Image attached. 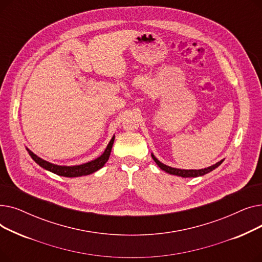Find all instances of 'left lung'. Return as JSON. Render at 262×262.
Wrapping results in <instances>:
<instances>
[{
	"label": "left lung",
	"mask_w": 262,
	"mask_h": 262,
	"mask_svg": "<svg viewBox=\"0 0 262 262\" xmlns=\"http://www.w3.org/2000/svg\"><path fill=\"white\" fill-rule=\"evenodd\" d=\"M152 158L154 159V161L157 163V166L163 170L164 172H167L169 174L172 175H177V176H182V177H199V176H203L205 174H207L209 172H211L212 170H214L215 168H217L220 164H221L224 159L220 160L219 162H216L213 166H210L208 168H205V169H201V170H182V169H176V168H172L167 166V164H163L162 162H160L153 154H152Z\"/></svg>",
	"instance_id": "8db88e82"
}]
</instances>
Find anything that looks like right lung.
Here are the masks:
<instances>
[{
	"mask_svg": "<svg viewBox=\"0 0 262 262\" xmlns=\"http://www.w3.org/2000/svg\"><path fill=\"white\" fill-rule=\"evenodd\" d=\"M115 141V136L112 138V140L109 141L106 149L104 150V153L94 160H91L89 162L78 164V166H57V164L51 163L49 161L43 160L42 158L38 157L36 154H34L31 149L26 147V150L29 152L30 156L33 158V160L39 164L41 168H43L45 170H48L54 174H57L59 176H64V177H78V176H84V175H89L101 168L104 167V164L107 162L110 152H112L113 144Z\"/></svg>",
	"mask_w": 262,
	"mask_h": 262,
	"instance_id": "right-lung-1",
	"label": "right lung"
}]
</instances>
